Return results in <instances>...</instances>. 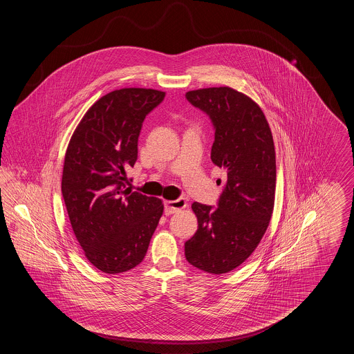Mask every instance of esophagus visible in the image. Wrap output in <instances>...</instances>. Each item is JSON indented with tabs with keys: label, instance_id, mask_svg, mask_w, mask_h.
<instances>
[{
	"label": "esophagus",
	"instance_id": "obj_1",
	"mask_svg": "<svg viewBox=\"0 0 354 354\" xmlns=\"http://www.w3.org/2000/svg\"><path fill=\"white\" fill-rule=\"evenodd\" d=\"M187 207V202L185 199H178V201H166L165 202V214L166 215H172L176 214L180 209H185Z\"/></svg>",
	"mask_w": 354,
	"mask_h": 354
}]
</instances>
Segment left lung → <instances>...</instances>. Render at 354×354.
<instances>
[{
  "mask_svg": "<svg viewBox=\"0 0 354 354\" xmlns=\"http://www.w3.org/2000/svg\"><path fill=\"white\" fill-rule=\"evenodd\" d=\"M185 98L212 120L211 160L227 174L218 208L192 203L198 231L185 241V259L221 274L252 254L270 225L276 191L273 138L260 106L232 87L192 90Z\"/></svg>",
  "mask_w": 354,
  "mask_h": 354,
  "instance_id": "8db88e82",
  "label": "left lung"
}]
</instances>
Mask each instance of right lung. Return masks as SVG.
Segmentation results:
<instances>
[{
  "label": "right lung",
  "mask_w": 354,
  "mask_h": 354,
  "mask_svg": "<svg viewBox=\"0 0 354 354\" xmlns=\"http://www.w3.org/2000/svg\"><path fill=\"white\" fill-rule=\"evenodd\" d=\"M165 95L114 90L86 111L68 142L62 172L68 219L86 259L104 273L142 263L163 214L160 199L126 188V169L136 162L143 120Z\"/></svg>",
  "instance_id": "1"
}]
</instances>
